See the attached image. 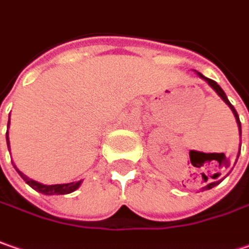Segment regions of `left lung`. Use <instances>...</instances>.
I'll return each instance as SVG.
<instances>
[{"instance_id":"1","label":"left lung","mask_w":249,"mask_h":249,"mask_svg":"<svg viewBox=\"0 0 249 249\" xmlns=\"http://www.w3.org/2000/svg\"><path fill=\"white\" fill-rule=\"evenodd\" d=\"M196 73H198V76H199V78H202L203 81L208 82V85L211 86L212 89H213L214 92L217 93V94H219V96L222 97L223 102H224V103L227 104V106H229L230 108H231L232 114H234V117H235V120H237V124H238V131H240V136H241V123H240V118H238V114H237V111H235V108L232 107V104L230 103V102H229V99H227V96H226V93L223 92V89H222V88H220V86H219V85H217V83H216V82L212 81V79H209V78H205V76H203V75H202L200 72H196ZM238 156H240V152H238ZM222 179H223V178H222ZM222 179H219V181H216V182H211V184H208L206 187H203V188H202V189H211L212 187H214L216 184H219V182H220Z\"/></svg>"}]
</instances>
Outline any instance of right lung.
Segmentation results:
<instances>
[{"label": "right lung", "instance_id": "right-lung-1", "mask_svg": "<svg viewBox=\"0 0 249 249\" xmlns=\"http://www.w3.org/2000/svg\"><path fill=\"white\" fill-rule=\"evenodd\" d=\"M8 126H9V121H8ZM6 145H8V150H9V139H8V131H6ZM14 167L17 168V166L14 164ZM18 174L22 178L26 181L27 185H30L33 189H36L37 192H41L44 195H65V194H71L75 189L79 188L82 181H76V182H68V184H55V185H44L41 182H37L35 179L29 178L27 176H25L19 168H17Z\"/></svg>", "mask_w": 249, "mask_h": 249}]
</instances>
